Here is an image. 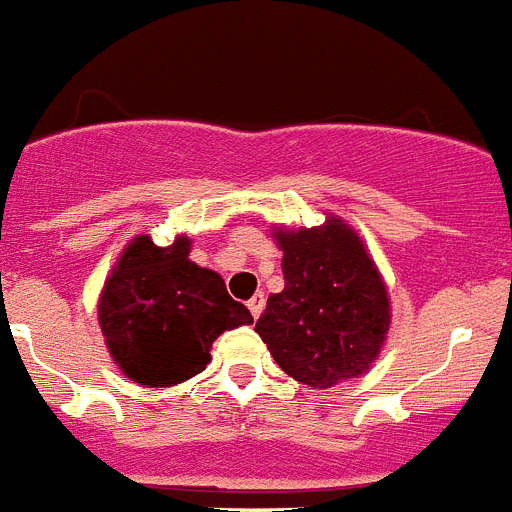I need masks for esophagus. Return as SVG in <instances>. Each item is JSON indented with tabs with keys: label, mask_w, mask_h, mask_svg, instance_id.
Returning <instances> with one entry per match:
<instances>
[{
	"label": "esophagus",
	"mask_w": 512,
	"mask_h": 512,
	"mask_svg": "<svg viewBox=\"0 0 512 512\" xmlns=\"http://www.w3.org/2000/svg\"><path fill=\"white\" fill-rule=\"evenodd\" d=\"M264 305H266L264 292H256V295H253L251 300H248V310H251L253 318H259L261 312H264Z\"/></svg>",
	"instance_id": "1"
}]
</instances>
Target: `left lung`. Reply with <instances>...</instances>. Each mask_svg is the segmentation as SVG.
Listing matches in <instances>:
<instances>
[{"label":"left lung","mask_w":512,"mask_h":512,"mask_svg":"<svg viewBox=\"0 0 512 512\" xmlns=\"http://www.w3.org/2000/svg\"><path fill=\"white\" fill-rule=\"evenodd\" d=\"M284 289L266 300L256 333L284 372L315 390L364 374L390 330V297L354 228L274 230Z\"/></svg>","instance_id":"obj_1"}]
</instances>
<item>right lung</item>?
<instances>
[{
    "label": "right lung",
    "instance_id": "right-lung-1",
    "mask_svg": "<svg viewBox=\"0 0 512 512\" xmlns=\"http://www.w3.org/2000/svg\"><path fill=\"white\" fill-rule=\"evenodd\" d=\"M189 248L184 235L171 246L138 235L99 295V325L112 359L146 387H174L200 374L223 330L253 323L220 274L189 261Z\"/></svg>",
    "mask_w": 512,
    "mask_h": 512
}]
</instances>
